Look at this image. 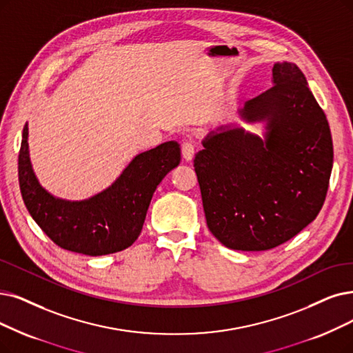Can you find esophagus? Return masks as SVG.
I'll use <instances>...</instances> for the list:
<instances>
[{
  "instance_id": "1",
  "label": "esophagus",
  "mask_w": 353,
  "mask_h": 353,
  "mask_svg": "<svg viewBox=\"0 0 353 353\" xmlns=\"http://www.w3.org/2000/svg\"><path fill=\"white\" fill-rule=\"evenodd\" d=\"M195 153V145L191 140H187V142L182 143V157H184L185 161H191L194 158Z\"/></svg>"
}]
</instances>
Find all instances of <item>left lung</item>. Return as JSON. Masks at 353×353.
<instances>
[{"label":"left lung","mask_w":353,"mask_h":353,"mask_svg":"<svg viewBox=\"0 0 353 353\" xmlns=\"http://www.w3.org/2000/svg\"><path fill=\"white\" fill-rule=\"evenodd\" d=\"M272 85L239 110L246 123H265L263 139L220 125L194 159L208 229L233 250L290 241L317 217L329 188L330 128L304 74L276 62Z\"/></svg>","instance_id":"1"}]
</instances>
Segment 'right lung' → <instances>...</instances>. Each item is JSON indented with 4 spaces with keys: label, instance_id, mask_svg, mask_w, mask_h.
<instances>
[{
    "label": "right lung",
    "instance_id": "obj_1",
    "mask_svg": "<svg viewBox=\"0 0 353 353\" xmlns=\"http://www.w3.org/2000/svg\"><path fill=\"white\" fill-rule=\"evenodd\" d=\"M29 128L23 129L19 182L33 220L62 249L88 256L116 253L133 245L142 232L152 195L181 162L176 142L139 153L121 175L88 200L56 199L37 181L29 154Z\"/></svg>",
    "mask_w": 353,
    "mask_h": 353
}]
</instances>
